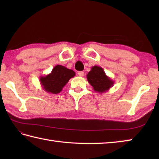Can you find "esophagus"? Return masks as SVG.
Masks as SVG:
<instances>
[{
	"mask_svg": "<svg viewBox=\"0 0 159 159\" xmlns=\"http://www.w3.org/2000/svg\"><path fill=\"white\" fill-rule=\"evenodd\" d=\"M78 74H79V76L82 77V76H84V72H83V71H79V72H78Z\"/></svg>",
	"mask_w": 159,
	"mask_h": 159,
	"instance_id": "esophagus-1",
	"label": "esophagus"
}]
</instances>
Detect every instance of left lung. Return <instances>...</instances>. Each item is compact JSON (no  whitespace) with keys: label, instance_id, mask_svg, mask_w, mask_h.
Listing matches in <instances>:
<instances>
[{"label":"left lung","instance_id":"1","mask_svg":"<svg viewBox=\"0 0 159 159\" xmlns=\"http://www.w3.org/2000/svg\"><path fill=\"white\" fill-rule=\"evenodd\" d=\"M86 77L88 82L97 93H106L114 84V80L107 76L104 69L98 66H93Z\"/></svg>","mask_w":159,"mask_h":159}]
</instances>
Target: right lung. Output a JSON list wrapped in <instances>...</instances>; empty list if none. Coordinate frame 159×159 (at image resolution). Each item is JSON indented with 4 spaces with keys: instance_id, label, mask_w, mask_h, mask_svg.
Segmentation results:
<instances>
[{
    "instance_id": "obj_1",
    "label": "right lung",
    "mask_w": 159,
    "mask_h": 159,
    "mask_svg": "<svg viewBox=\"0 0 159 159\" xmlns=\"http://www.w3.org/2000/svg\"><path fill=\"white\" fill-rule=\"evenodd\" d=\"M76 73L72 69L61 65H56L49 74L40 77L43 89L47 93H60L70 79L75 76Z\"/></svg>"
}]
</instances>
